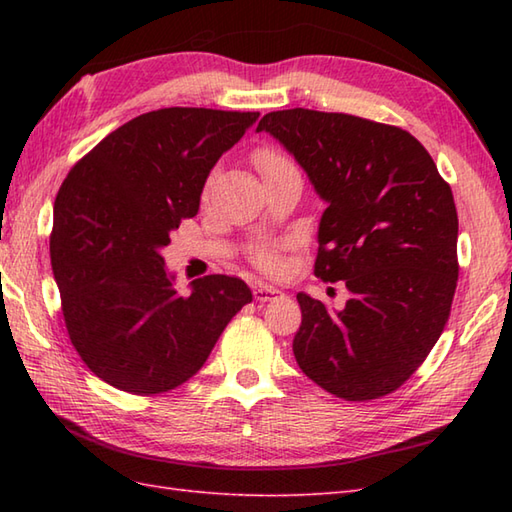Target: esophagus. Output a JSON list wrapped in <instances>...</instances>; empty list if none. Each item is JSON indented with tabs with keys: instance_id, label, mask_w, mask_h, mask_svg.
<instances>
[{
	"instance_id": "esophagus-1",
	"label": "esophagus",
	"mask_w": 512,
	"mask_h": 512,
	"mask_svg": "<svg viewBox=\"0 0 512 512\" xmlns=\"http://www.w3.org/2000/svg\"><path fill=\"white\" fill-rule=\"evenodd\" d=\"M279 288H275V286H264V284H259V286H255L253 288V295H255V299L257 301H268V299H273L275 295H279Z\"/></svg>"
}]
</instances>
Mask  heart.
Instances as JSON below:
<instances>
[{
  "label": "heart",
  "mask_w": 512,
  "mask_h": 512,
  "mask_svg": "<svg viewBox=\"0 0 512 512\" xmlns=\"http://www.w3.org/2000/svg\"><path fill=\"white\" fill-rule=\"evenodd\" d=\"M253 165L266 180L297 169L295 162H292L286 154H281V151L275 147H259L253 154ZM253 262L257 268H262L264 273H275L279 268V257L273 248H259L253 255Z\"/></svg>",
  "instance_id": "obj_1"
}]
</instances>
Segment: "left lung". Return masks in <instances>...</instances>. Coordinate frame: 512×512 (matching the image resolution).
<instances>
[{
    "label": "left lung",
    "mask_w": 512,
    "mask_h": 512,
    "mask_svg": "<svg viewBox=\"0 0 512 512\" xmlns=\"http://www.w3.org/2000/svg\"><path fill=\"white\" fill-rule=\"evenodd\" d=\"M257 132L295 156L328 204L314 275L350 292L341 310L297 295L301 372L343 400L391 394L451 314L460 266L449 182L409 132L361 116L295 107L266 114Z\"/></svg>",
    "instance_id": "8db88e82"
}]
</instances>
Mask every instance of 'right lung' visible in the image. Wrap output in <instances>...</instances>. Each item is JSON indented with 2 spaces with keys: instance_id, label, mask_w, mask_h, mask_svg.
I'll list each match as a JSON object with an SVG mask.
<instances>
[{
  "instance_id": "obj_1",
  "label": "right lung",
  "mask_w": 512,
  "mask_h": 512,
  "mask_svg": "<svg viewBox=\"0 0 512 512\" xmlns=\"http://www.w3.org/2000/svg\"><path fill=\"white\" fill-rule=\"evenodd\" d=\"M259 112L165 107L105 136L70 169L54 200L52 273L74 350L127 394L156 396L200 372L253 292L206 275L173 288L160 250L200 209L213 165Z\"/></svg>"
}]
</instances>
